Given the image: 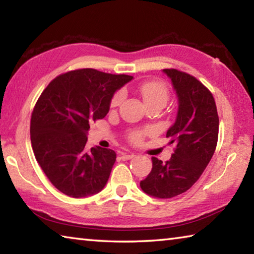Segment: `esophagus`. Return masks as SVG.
<instances>
[{
  "label": "esophagus",
  "instance_id": "esophagus-1",
  "mask_svg": "<svg viewBox=\"0 0 254 254\" xmlns=\"http://www.w3.org/2000/svg\"><path fill=\"white\" fill-rule=\"evenodd\" d=\"M133 157H134V154H133V153H130V154H127V153H123L121 158L123 159V160H130V159H132Z\"/></svg>",
  "mask_w": 254,
  "mask_h": 254
}]
</instances>
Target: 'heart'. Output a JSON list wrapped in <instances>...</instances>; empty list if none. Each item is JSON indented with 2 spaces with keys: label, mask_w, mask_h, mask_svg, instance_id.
I'll return each instance as SVG.
<instances>
[{
  "label": "heart",
  "mask_w": 254,
  "mask_h": 254,
  "mask_svg": "<svg viewBox=\"0 0 254 254\" xmlns=\"http://www.w3.org/2000/svg\"><path fill=\"white\" fill-rule=\"evenodd\" d=\"M139 92L141 96L148 106L160 104L165 106L169 100V89L163 81L161 80H148L139 86ZM124 98L123 91L117 92L112 97L110 107L111 109H117L120 106ZM149 131L145 130H134L128 133V140L133 144H140L142 142L144 136L148 134Z\"/></svg>",
  "instance_id": "b5f03b06"
}]
</instances>
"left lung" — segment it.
<instances>
[{"label":"left lung","instance_id":"obj_1","mask_svg":"<svg viewBox=\"0 0 254 254\" xmlns=\"http://www.w3.org/2000/svg\"><path fill=\"white\" fill-rule=\"evenodd\" d=\"M163 71L179 102L176 122L166 135L176 148L165 163L151 158V173L140 186L148 195L171 198L187 191L204 173L216 149L220 120L213 94L196 77L175 68Z\"/></svg>","mask_w":254,"mask_h":254}]
</instances>
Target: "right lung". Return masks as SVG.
<instances>
[{
	"label": "right lung",
	"instance_id": "obj_1",
	"mask_svg": "<svg viewBox=\"0 0 254 254\" xmlns=\"http://www.w3.org/2000/svg\"><path fill=\"white\" fill-rule=\"evenodd\" d=\"M132 78L81 68L56 77L38 98L30 122L32 150L47 178L65 195L80 198L104 188L117 153L87 150L86 134L89 124L109 113L115 91Z\"/></svg>",
	"mask_w": 254,
	"mask_h": 254
}]
</instances>
